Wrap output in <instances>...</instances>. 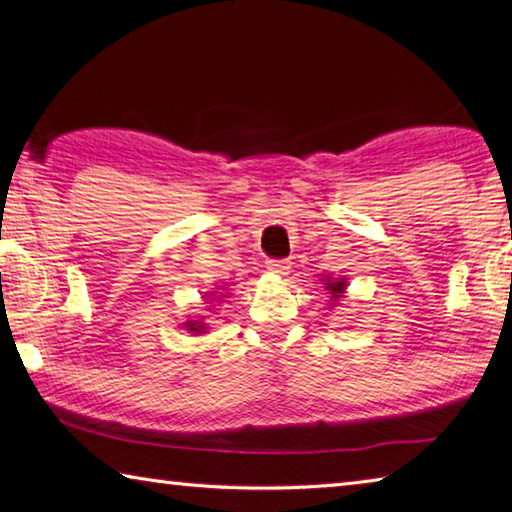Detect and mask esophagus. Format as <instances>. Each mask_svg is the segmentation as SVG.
<instances>
[{"label": "esophagus", "instance_id": "34e87169", "mask_svg": "<svg viewBox=\"0 0 512 512\" xmlns=\"http://www.w3.org/2000/svg\"><path fill=\"white\" fill-rule=\"evenodd\" d=\"M290 267H292V263L288 261V258H276V261H267V270H270L272 274H279V276L288 274Z\"/></svg>", "mask_w": 512, "mask_h": 512}]
</instances>
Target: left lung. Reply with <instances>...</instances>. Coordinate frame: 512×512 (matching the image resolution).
Here are the masks:
<instances>
[{
    "mask_svg": "<svg viewBox=\"0 0 512 512\" xmlns=\"http://www.w3.org/2000/svg\"><path fill=\"white\" fill-rule=\"evenodd\" d=\"M328 285V290H333V297L337 299V297H342V292H344V288L346 285L342 283V281H337V283H326Z\"/></svg>",
    "mask_w": 512,
    "mask_h": 512,
    "instance_id": "left-lung-1",
    "label": "left lung"
}]
</instances>
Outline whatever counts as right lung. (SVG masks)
Segmentation results:
<instances>
[{"instance_id":"1","label":"right lung","mask_w":512,"mask_h":512,"mask_svg":"<svg viewBox=\"0 0 512 512\" xmlns=\"http://www.w3.org/2000/svg\"><path fill=\"white\" fill-rule=\"evenodd\" d=\"M188 330H195V333H197V330H202V326L200 324H193V321H188Z\"/></svg>"}]
</instances>
